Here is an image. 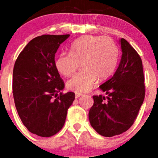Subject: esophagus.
Listing matches in <instances>:
<instances>
[{
    "label": "esophagus",
    "mask_w": 158,
    "mask_h": 158,
    "mask_svg": "<svg viewBox=\"0 0 158 158\" xmlns=\"http://www.w3.org/2000/svg\"><path fill=\"white\" fill-rule=\"evenodd\" d=\"M82 96L81 93H76V94H75V97H76L77 99L79 98V97H80V96Z\"/></svg>",
    "instance_id": "1"
}]
</instances>
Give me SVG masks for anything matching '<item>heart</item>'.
Instances as JSON below:
<instances>
[{
    "label": "heart",
    "instance_id": "1",
    "mask_svg": "<svg viewBox=\"0 0 158 158\" xmlns=\"http://www.w3.org/2000/svg\"><path fill=\"white\" fill-rule=\"evenodd\" d=\"M118 58V48L109 37L86 35L75 40L70 53L57 56L54 65L60 74L73 75L81 65L82 70L67 82V87L77 93L87 92L93 88L97 77L104 80L111 75Z\"/></svg>",
    "mask_w": 158,
    "mask_h": 158
}]
</instances>
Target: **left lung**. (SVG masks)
<instances>
[{"label":"left lung","mask_w":158,"mask_h":158,"mask_svg":"<svg viewBox=\"0 0 158 158\" xmlns=\"http://www.w3.org/2000/svg\"><path fill=\"white\" fill-rule=\"evenodd\" d=\"M122 58L116 71L100 89L107 97L93 96L89 122L100 135L112 137L127 131L136 119L145 98V77L139 54L121 39Z\"/></svg>","instance_id":"1"}]
</instances>
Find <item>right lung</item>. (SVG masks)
I'll return each mask as SVG.
<instances>
[{
  "instance_id": "right-lung-1",
  "label": "right lung",
  "mask_w": 158,
  "mask_h": 158,
  "mask_svg": "<svg viewBox=\"0 0 158 158\" xmlns=\"http://www.w3.org/2000/svg\"><path fill=\"white\" fill-rule=\"evenodd\" d=\"M69 35H43L31 40L16 58L12 93L18 115L32 134L51 137L64 126L67 111L75 99L62 93L63 80L54 65L60 44Z\"/></svg>"
}]
</instances>
